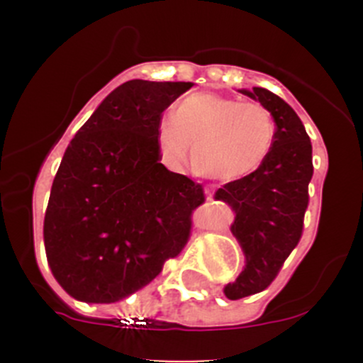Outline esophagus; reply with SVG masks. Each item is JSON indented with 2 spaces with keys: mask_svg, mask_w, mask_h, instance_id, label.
I'll list each match as a JSON object with an SVG mask.
<instances>
[{
  "mask_svg": "<svg viewBox=\"0 0 363 363\" xmlns=\"http://www.w3.org/2000/svg\"><path fill=\"white\" fill-rule=\"evenodd\" d=\"M212 195H214V191H212V189H205V196H207V200H211Z\"/></svg>",
  "mask_w": 363,
  "mask_h": 363,
  "instance_id": "esophagus-1",
  "label": "esophagus"
}]
</instances>
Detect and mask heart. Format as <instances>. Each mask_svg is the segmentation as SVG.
Returning a JSON list of instances; mask_svg holds the SVG:
<instances>
[{"instance_id": "obj_1", "label": "heart", "mask_w": 363, "mask_h": 363, "mask_svg": "<svg viewBox=\"0 0 363 363\" xmlns=\"http://www.w3.org/2000/svg\"><path fill=\"white\" fill-rule=\"evenodd\" d=\"M277 138L272 112L216 93H195L163 117L158 142L164 158L179 161L191 144V167L203 177L237 181L265 164Z\"/></svg>"}]
</instances>
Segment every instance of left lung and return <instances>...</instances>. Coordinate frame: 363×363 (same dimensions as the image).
Listing matches in <instances>:
<instances>
[{
  "instance_id": "obj_1",
  "label": "left lung",
  "mask_w": 363,
  "mask_h": 363,
  "mask_svg": "<svg viewBox=\"0 0 363 363\" xmlns=\"http://www.w3.org/2000/svg\"><path fill=\"white\" fill-rule=\"evenodd\" d=\"M240 93L272 112L277 138L269 160L244 179L226 182L214 199L235 212L232 233L246 256V267L225 286L230 300L259 294L270 286L302 237L313 177V145L294 108L263 87Z\"/></svg>"
}]
</instances>
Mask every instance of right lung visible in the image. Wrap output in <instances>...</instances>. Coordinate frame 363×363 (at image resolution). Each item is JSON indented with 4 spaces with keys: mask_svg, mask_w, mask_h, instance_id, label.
I'll list each match as a JSON object with an SVG mask.
<instances>
[{
    "mask_svg": "<svg viewBox=\"0 0 363 363\" xmlns=\"http://www.w3.org/2000/svg\"><path fill=\"white\" fill-rule=\"evenodd\" d=\"M193 82L128 80L77 131L50 189L43 240L68 295L112 303L147 286L191 235L202 184L160 163L161 113Z\"/></svg>",
    "mask_w": 363,
    "mask_h": 363,
    "instance_id": "obj_1",
    "label": "right lung"
}]
</instances>
